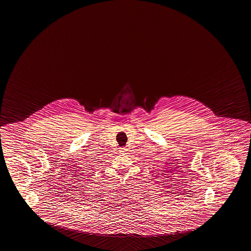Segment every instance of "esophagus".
I'll return each mask as SVG.
<instances>
[{"instance_id":"34e87169","label":"esophagus","mask_w":251,"mask_h":251,"mask_svg":"<svg viewBox=\"0 0 251 251\" xmlns=\"http://www.w3.org/2000/svg\"><path fill=\"white\" fill-rule=\"evenodd\" d=\"M127 151V149L126 148H119V151L121 152V153H124V152L126 151Z\"/></svg>"}]
</instances>
